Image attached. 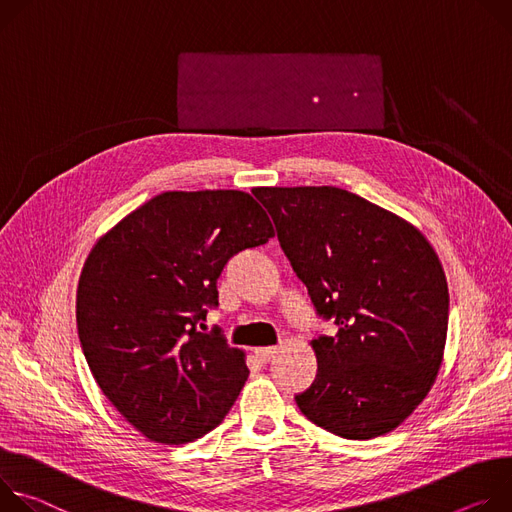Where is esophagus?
I'll return each instance as SVG.
<instances>
[{
  "label": "esophagus",
  "mask_w": 512,
  "mask_h": 512,
  "mask_svg": "<svg viewBox=\"0 0 512 512\" xmlns=\"http://www.w3.org/2000/svg\"><path fill=\"white\" fill-rule=\"evenodd\" d=\"M276 352H278V348H256V350H254V354H256L262 362H270V360L276 356Z\"/></svg>",
  "instance_id": "esophagus-1"
}]
</instances>
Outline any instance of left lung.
<instances>
[{
	"label": "left lung",
	"instance_id": "8db88e82",
	"mask_svg": "<svg viewBox=\"0 0 512 512\" xmlns=\"http://www.w3.org/2000/svg\"><path fill=\"white\" fill-rule=\"evenodd\" d=\"M278 242L335 335L313 339L301 413L346 439L399 427L431 390L447 339L439 256L413 223L346 189L256 187Z\"/></svg>",
	"mask_w": 512,
	"mask_h": 512
}]
</instances>
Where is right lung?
<instances>
[{"instance_id": "obj_1", "label": "right lung", "mask_w": 512, "mask_h": 512, "mask_svg": "<svg viewBox=\"0 0 512 512\" xmlns=\"http://www.w3.org/2000/svg\"><path fill=\"white\" fill-rule=\"evenodd\" d=\"M274 236L250 193L166 191L107 230L77 287V329L107 401L144 437L215 429L248 378L246 352L197 331L234 254Z\"/></svg>"}]
</instances>
